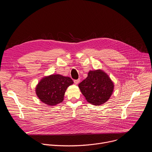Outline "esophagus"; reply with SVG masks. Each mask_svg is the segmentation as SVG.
<instances>
[{
	"instance_id": "esophagus-1",
	"label": "esophagus",
	"mask_w": 152,
	"mask_h": 152,
	"mask_svg": "<svg viewBox=\"0 0 152 152\" xmlns=\"http://www.w3.org/2000/svg\"><path fill=\"white\" fill-rule=\"evenodd\" d=\"M79 82H80V79H76V80H74V82H75V83L76 85L78 84V83H79Z\"/></svg>"
}]
</instances>
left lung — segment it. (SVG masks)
<instances>
[{"label": "left lung", "mask_w": 152, "mask_h": 152, "mask_svg": "<svg viewBox=\"0 0 152 152\" xmlns=\"http://www.w3.org/2000/svg\"><path fill=\"white\" fill-rule=\"evenodd\" d=\"M86 100L96 106L106 102L111 97L114 85L104 72L102 70L90 71L88 76L78 85Z\"/></svg>", "instance_id": "8db88e82"}]
</instances>
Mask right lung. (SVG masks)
I'll use <instances>...</instances> for the list:
<instances>
[{"label":"right lung","mask_w":152,"mask_h":152,"mask_svg":"<svg viewBox=\"0 0 152 152\" xmlns=\"http://www.w3.org/2000/svg\"><path fill=\"white\" fill-rule=\"evenodd\" d=\"M73 83V80L61 75H51L44 77L35 88L36 94L39 99L49 106L61 103L64 100L67 87Z\"/></svg>","instance_id":"1"}]
</instances>
